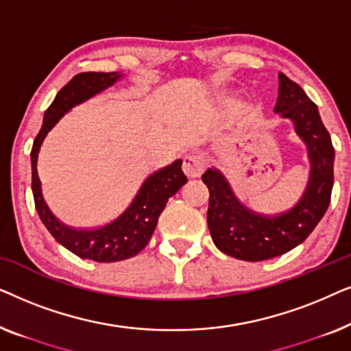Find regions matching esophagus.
<instances>
[{
  "instance_id": "1",
  "label": "esophagus",
  "mask_w": 351,
  "mask_h": 351,
  "mask_svg": "<svg viewBox=\"0 0 351 351\" xmlns=\"http://www.w3.org/2000/svg\"><path fill=\"white\" fill-rule=\"evenodd\" d=\"M184 172L191 179H195V177H199L203 174L206 167H208V160H206V156L199 155V153H191V155H186L184 158Z\"/></svg>"
}]
</instances>
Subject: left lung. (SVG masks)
Wrapping results in <instances>:
<instances>
[{"label":"left lung","instance_id":"obj_1","mask_svg":"<svg viewBox=\"0 0 351 351\" xmlns=\"http://www.w3.org/2000/svg\"><path fill=\"white\" fill-rule=\"evenodd\" d=\"M275 112L291 118L297 134L308 145V185L294 208L276 215L257 214L234 198L217 169H208L201 176L209 189L208 227L213 241L219 251L239 261H267L299 246L313 232L330 203L334 185L330 136L316 105L299 84L282 73Z\"/></svg>","mask_w":351,"mask_h":351}]
</instances>
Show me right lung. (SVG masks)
Instances as JSON below:
<instances>
[{
    "instance_id": "1",
    "label": "right lung",
    "mask_w": 351,
    "mask_h": 351,
    "mask_svg": "<svg viewBox=\"0 0 351 351\" xmlns=\"http://www.w3.org/2000/svg\"><path fill=\"white\" fill-rule=\"evenodd\" d=\"M119 76L121 75L104 71H84L73 76V80L59 90L54 102L46 110L41 131L38 132L32 148V191L41 222L57 243L75 256L94 262H118L137 256L150 241L167 199L189 180L182 171V160H176L172 165L148 176L128 208L118 217L97 228L80 230L66 227L47 209L36 172L38 153L43 141L71 107L107 89Z\"/></svg>"
}]
</instances>
